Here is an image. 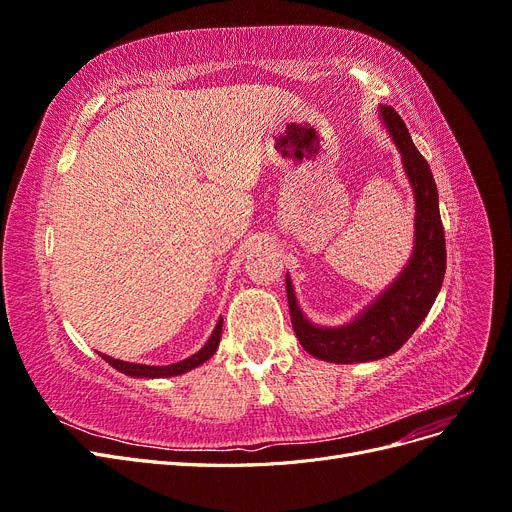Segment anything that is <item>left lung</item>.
<instances>
[{
    "label": "left lung",
    "mask_w": 512,
    "mask_h": 512,
    "mask_svg": "<svg viewBox=\"0 0 512 512\" xmlns=\"http://www.w3.org/2000/svg\"><path fill=\"white\" fill-rule=\"evenodd\" d=\"M378 117L401 153V164L412 185L416 205L414 247L395 280L350 322L339 327H320L303 314L286 273L294 333L309 354L329 363H369L397 352L425 320L444 282L446 243L436 181L427 160L414 147L406 123L393 108L380 106Z\"/></svg>",
    "instance_id": "1"
}]
</instances>
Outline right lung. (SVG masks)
<instances>
[{
  "mask_svg": "<svg viewBox=\"0 0 512 512\" xmlns=\"http://www.w3.org/2000/svg\"><path fill=\"white\" fill-rule=\"evenodd\" d=\"M222 324H224V318L218 320V324H215V329L211 333V337L207 339V344L200 348L198 352H194L192 356H188V359H183L179 363H173V365H143V363H128V361H119V359H113V356H106L100 352L102 359L115 367L117 371H121V374H126L130 378H173V376H181V374H188V371H192L194 367L207 363L211 356L215 354V350H218L220 346V337H222Z\"/></svg>",
  "mask_w": 512,
  "mask_h": 512,
  "instance_id": "1",
  "label": "right lung"
}]
</instances>
